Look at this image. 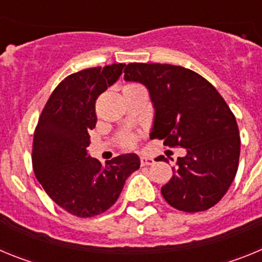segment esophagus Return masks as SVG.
<instances>
[{"label":"esophagus","mask_w":262,"mask_h":262,"mask_svg":"<svg viewBox=\"0 0 262 262\" xmlns=\"http://www.w3.org/2000/svg\"><path fill=\"white\" fill-rule=\"evenodd\" d=\"M154 163H155L154 159H151V157H144V156L140 157V165H142V166L152 165Z\"/></svg>","instance_id":"obj_1"}]
</instances>
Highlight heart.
Returning <instances> with one entry per match:
<instances>
[{"mask_svg":"<svg viewBox=\"0 0 262 262\" xmlns=\"http://www.w3.org/2000/svg\"><path fill=\"white\" fill-rule=\"evenodd\" d=\"M136 140H138V136L135 134H126L120 138V145L124 148H133L136 144Z\"/></svg>","mask_w":262,"mask_h":262,"instance_id":"heart-1","label":"heart"}]
</instances>
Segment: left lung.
I'll return each instance as SVG.
<instances>
[{"mask_svg": "<svg viewBox=\"0 0 262 262\" xmlns=\"http://www.w3.org/2000/svg\"><path fill=\"white\" fill-rule=\"evenodd\" d=\"M124 80L149 90L155 106L151 138L186 149L161 187L164 200L185 212L216 205L232 184L240 157L239 127L223 97L201 75L170 64L131 62Z\"/></svg>", "mask_w": 262, "mask_h": 262, "instance_id": "8db88e82", "label": "left lung"}]
</instances>
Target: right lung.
I'll use <instances>...</instances> for the list:
<instances>
[{
    "mask_svg": "<svg viewBox=\"0 0 262 262\" xmlns=\"http://www.w3.org/2000/svg\"><path fill=\"white\" fill-rule=\"evenodd\" d=\"M124 64L72 73L55 88L39 117L32 140V168L51 200L69 214L92 217L117 202L127 177L140 166L135 154L102 165L89 156L96 101L122 75Z\"/></svg>",
    "mask_w": 262,
    "mask_h": 262,
    "instance_id": "right-lung-1",
    "label": "right lung"
}]
</instances>
